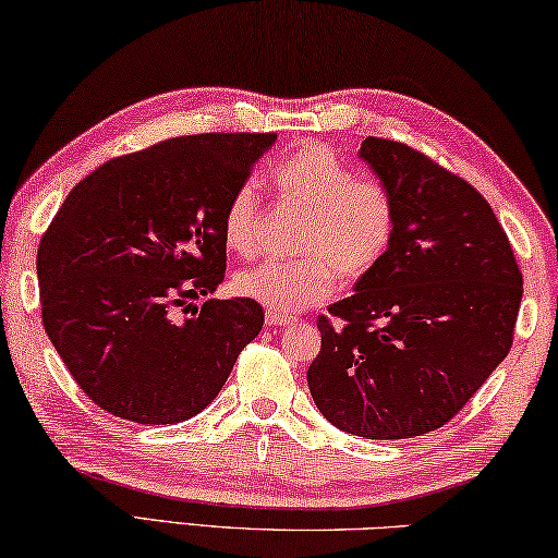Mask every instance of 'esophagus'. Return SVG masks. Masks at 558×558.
<instances>
[{"mask_svg":"<svg viewBox=\"0 0 558 558\" xmlns=\"http://www.w3.org/2000/svg\"><path fill=\"white\" fill-rule=\"evenodd\" d=\"M264 322H267V326L277 328V326H294L296 318L287 316V314H279V312H267V318H264Z\"/></svg>","mask_w":558,"mask_h":558,"instance_id":"1","label":"esophagus"}]
</instances>
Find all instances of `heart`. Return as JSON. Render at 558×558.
Wrapping results in <instances>:
<instances>
[{
	"instance_id": "obj_1",
	"label": "heart",
	"mask_w": 558,
	"mask_h": 558,
	"mask_svg": "<svg viewBox=\"0 0 558 558\" xmlns=\"http://www.w3.org/2000/svg\"><path fill=\"white\" fill-rule=\"evenodd\" d=\"M284 203L304 213L296 234L299 259L262 262L234 277V291L269 312L296 314L333 294L336 281L355 284L386 259L398 230V205L388 182L355 175L331 148L304 143L269 172ZM262 205L257 187L242 182L222 209L227 250H257Z\"/></svg>"
}]
</instances>
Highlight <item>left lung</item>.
I'll return each instance as SVG.
<instances>
[{"label":"left lung","instance_id":"left-lung-1","mask_svg":"<svg viewBox=\"0 0 558 558\" xmlns=\"http://www.w3.org/2000/svg\"><path fill=\"white\" fill-rule=\"evenodd\" d=\"M361 158L396 195V240L355 294L318 316L322 351L306 380L339 430L403 440L450 423L507 359L524 279L468 180L373 135Z\"/></svg>","mask_w":558,"mask_h":558}]
</instances>
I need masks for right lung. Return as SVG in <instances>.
<instances>
[{
    "mask_svg": "<svg viewBox=\"0 0 558 558\" xmlns=\"http://www.w3.org/2000/svg\"><path fill=\"white\" fill-rule=\"evenodd\" d=\"M277 133L168 138L96 168L36 257L41 322L78 388L116 417L175 425L222 390L264 312L222 284V209ZM194 314L178 319L177 312Z\"/></svg>",
    "mask_w": 558,
    "mask_h": 558,
    "instance_id": "obj_1",
    "label": "right lung"
}]
</instances>
